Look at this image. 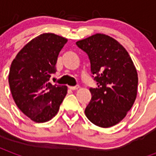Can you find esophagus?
Masks as SVG:
<instances>
[{"label":"esophagus","instance_id":"obj_1","mask_svg":"<svg viewBox=\"0 0 156 156\" xmlns=\"http://www.w3.org/2000/svg\"><path fill=\"white\" fill-rule=\"evenodd\" d=\"M69 88L71 90H77V89L79 88V86L78 85H76V86H69Z\"/></svg>","mask_w":156,"mask_h":156}]
</instances>
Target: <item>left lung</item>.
<instances>
[{
  "label": "left lung",
  "instance_id": "1",
  "mask_svg": "<svg viewBox=\"0 0 156 156\" xmlns=\"http://www.w3.org/2000/svg\"><path fill=\"white\" fill-rule=\"evenodd\" d=\"M88 56L97 87L85 115L93 124L108 128L119 123L137 96L138 74L130 56L111 37L97 33L76 42Z\"/></svg>",
  "mask_w": 156,
  "mask_h": 156
}]
</instances>
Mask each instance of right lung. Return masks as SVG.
<instances>
[{
	"label": "right lung",
	"instance_id": "right-lung-1",
	"mask_svg": "<svg viewBox=\"0 0 156 156\" xmlns=\"http://www.w3.org/2000/svg\"><path fill=\"white\" fill-rule=\"evenodd\" d=\"M68 39L43 33L23 47L12 61L8 81L19 109L36 123L49 121L57 115L68 92L65 85L49 83L56 73L59 52Z\"/></svg>",
	"mask_w": 156,
	"mask_h": 156
}]
</instances>
